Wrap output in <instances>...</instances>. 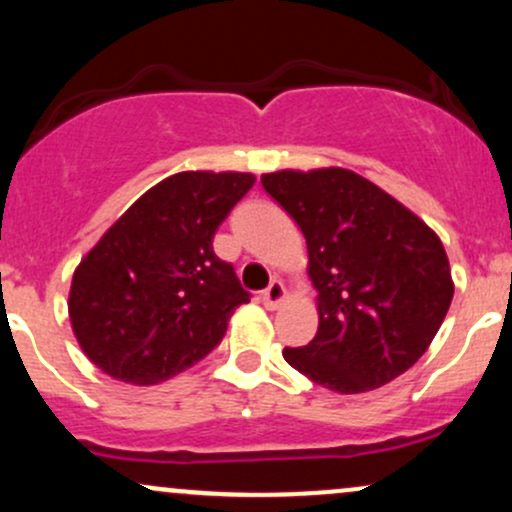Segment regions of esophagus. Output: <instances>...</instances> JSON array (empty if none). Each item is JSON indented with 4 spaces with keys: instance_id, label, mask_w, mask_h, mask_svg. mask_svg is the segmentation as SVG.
Segmentation results:
<instances>
[{
    "instance_id": "1",
    "label": "esophagus",
    "mask_w": 512,
    "mask_h": 512,
    "mask_svg": "<svg viewBox=\"0 0 512 512\" xmlns=\"http://www.w3.org/2000/svg\"><path fill=\"white\" fill-rule=\"evenodd\" d=\"M286 298V289H284V284H281V281H272V284L267 286V289L262 291V301H264V305H267L269 310H274V308H279V303L284 301Z\"/></svg>"
}]
</instances>
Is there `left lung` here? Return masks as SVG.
<instances>
[{
    "mask_svg": "<svg viewBox=\"0 0 512 512\" xmlns=\"http://www.w3.org/2000/svg\"><path fill=\"white\" fill-rule=\"evenodd\" d=\"M262 187L308 243L320 325L284 349L289 366L356 395L390 383L424 356L452 301L443 243L378 185L344 168L279 170Z\"/></svg>",
    "mask_w": 512,
    "mask_h": 512,
    "instance_id": "8db88e82",
    "label": "left lung"
}]
</instances>
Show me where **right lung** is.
I'll list each match as a JSON object with an SVG mask.
<instances>
[{
	"label": "right lung",
	"mask_w": 512,
	"mask_h": 512,
	"mask_svg": "<svg viewBox=\"0 0 512 512\" xmlns=\"http://www.w3.org/2000/svg\"><path fill=\"white\" fill-rule=\"evenodd\" d=\"M252 185L250 173L170 175L81 260L69 317L103 373L122 383H163L221 344L250 293L211 240Z\"/></svg>",
	"instance_id": "obj_1"
}]
</instances>
